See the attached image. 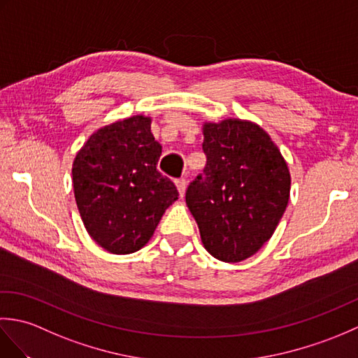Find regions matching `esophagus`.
<instances>
[{"label":"esophagus","mask_w":358,"mask_h":358,"mask_svg":"<svg viewBox=\"0 0 358 358\" xmlns=\"http://www.w3.org/2000/svg\"><path fill=\"white\" fill-rule=\"evenodd\" d=\"M175 185H177V189H178L180 195L183 196L185 192H186V185H187L186 178H177V180H175Z\"/></svg>","instance_id":"esophagus-1"}]
</instances>
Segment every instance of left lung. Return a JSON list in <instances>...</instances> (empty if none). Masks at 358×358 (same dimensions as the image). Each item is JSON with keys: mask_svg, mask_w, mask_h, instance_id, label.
I'll return each mask as SVG.
<instances>
[{"mask_svg": "<svg viewBox=\"0 0 358 358\" xmlns=\"http://www.w3.org/2000/svg\"><path fill=\"white\" fill-rule=\"evenodd\" d=\"M206 166L191 181L186 204L208 252L237 263L254 255L283 217L291 177L262 127L241 120L203 129Z\"/></svg>", "mask_w": 358, "mask_h": 358, "instance_id": "1", "label": "left lung"}]
</instances>
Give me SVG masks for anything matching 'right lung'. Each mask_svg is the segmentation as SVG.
<instances>
[{"label":"right lung","instance_id":"obj_1","mask_svg":"<svg viewBox=\"0 0 358 358\" xmlns=\"http://www.w3.org/2000/svg\"><path fill=\"white\" fill-rule=\"evenodd\" d=\"M162 146L150 118L136 115L98 129L73 162L75 200L96 245L132 254L150 240L164 210L178 199L157 169Z\"/></svg>","mask_w":358,"mask_h":358}]
</instances>
